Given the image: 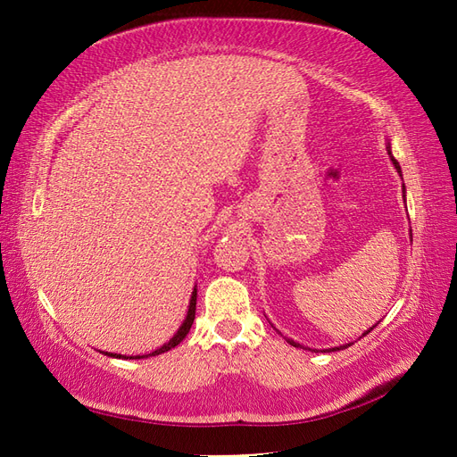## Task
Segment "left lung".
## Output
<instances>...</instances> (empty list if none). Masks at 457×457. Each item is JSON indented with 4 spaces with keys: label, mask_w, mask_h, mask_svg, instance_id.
Wrapping results in <instances>:
<instances>
[{
    "label": "left lung",
    "mask_w": 457,
    "mask_h": 457,
    "mask_svg": "<svg viewBox=\"0 0 457 457\" xmlns=\"http://www.w3.org/2000/svg\"><path fill=\"white\" fill-rule=\"evenodd\" d=\"M386 153H389V157H391V161H393V164H395V169H396V172H399V174H401V172H403V170H401V164H399V162H396V159L393 157V153H391V143H389V141H386ZM401 177H403V174H401ZM403 196H406V194H404V187H403ZM404 202H406V200H404ZM411 237H412V231H411ZM377 324H378V322H377ZM377 324H375V326H377ZM375 326H373V328H375ZM373 328H369V329H367V332H363V336H367L369 332H371V329H373ZM287 342H288L290 345H295V347H304V345H300L298 342H295V339H287ZM349 345H352V344H345V345H337V347H328V349H310V347H308V349H310V352H339V349H345V347H349ZM304 349H306V347H304Z\"/></svg>",
    "instance_id": "1"
}]
</instances>
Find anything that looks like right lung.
I'll list each match as a JSON object with an SVG mask.
<instances>
[{"label": "right lung", "mask_w": 457, "mask_h": 457, "mask_svg": "<svg viewBox=\"0 0 457 457\" xmlns=\"http://www.w3.org/2000/svg\"><path fill=\"white\" fill-rule=\"evenodd\" d=\"M196 296H198V288L194 287V290H192V296H190V304H188V312H187V318H184V322L180 324V328L177 329V334H174L167 344L164 345H161L159 349H154V352H151V353H147V355H120V353H108L105 352V355H110V357H118V359H143V357H154V355H161V353H164V352H169V349H172V347H177L184 337H187V334L190 332V328H192V322H194V316H196Z\"/></svg>", "instance_id": "right-lung-1"}]
</instances>
